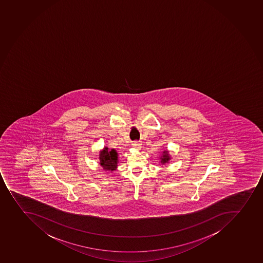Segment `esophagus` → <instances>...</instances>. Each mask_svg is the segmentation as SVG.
<instances>
[{
  "label": "esophagus",
  "instance_id": "esophagus-1",
  "mask_svg": "<svg viewBox=\"0 0 263 263\" xmlns=\"http://www.w3.org/2000/svg\"><path fill=\"white\" fill-rule=\"evenodd\" d=\"M132 146L136 149H141V143L139 141H134L132 143Z\"/></svg>",
  "mask_w": 263,
  "mask_h": 263
}]
</instances>
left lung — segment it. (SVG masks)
<instances>
[{"instance_id":"left-lung-1","label":"left lung","mask_w":263,"mask_h":263,"mask_svg":"<svg viewBox=\"0 0 263 263\" xmlns=\"http://www.w3.org/2000/svg\"><path fill=\"white\" fill-rule=\"evenodd\" d=\"M160 163L162 165H166V164L169 163L170 160H171V156L169 154L168 149H164L162 152V154L159 157Z\"/></svg>"}]
</instances>
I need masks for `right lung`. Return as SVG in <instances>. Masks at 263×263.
<instances>
[{
    "label": "right lung",
    "mask_w": 263,
    "mask_h": 263,
    "mask_svg": "<svg viewBox=\"0 0 263 263\" xmlns=\"http://www.w3.org/2000/svg\"><path fill=\"white\" fill-rule=\"evenodd\" d=\"M100 166L106 172H114L118 168V154L115 149L105 146L100 151Z\"/></svg>",
    "instance_id": "obj_1"
}]
</instances>
